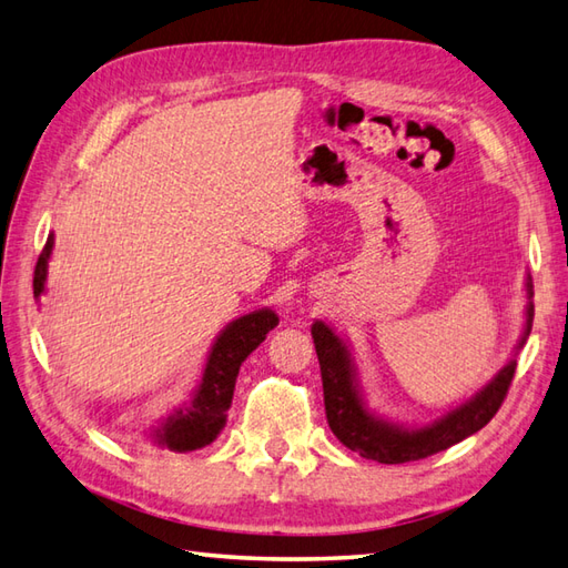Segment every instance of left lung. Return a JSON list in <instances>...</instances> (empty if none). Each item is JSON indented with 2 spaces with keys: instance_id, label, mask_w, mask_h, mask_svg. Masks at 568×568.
I'll use <instances>...</instances> for the list:
<instances>
[{
  "instance_id": "8db88e82",
  "label": "left lung",
  "mask_w": 568,
  "mask_h": 568,
  "mask_svg": "<svg viewBox=\"0 0 568 568\" xmlns=\"http://www.w3.org/2000/svg\"><path fill=\"white\" fill-rule=\"evenodd\" d=\"M525 287L527 320L515 347V357L517 352L525 347L531 332V320H535V303H531L535 291H531L529 275ZM310 332H313L315 352L320 359L322 392H325V414L332 433H335L342 446L359 453L362 458H369L384 465L428 458V455L446 450L490 424V418L505 402L507 388L513 384V376L517 369V359L513 357L490 382L483 388H477L468 402L446 410V414L430 420V424L404 426L374 414V410L366 406L357 364L352 359L347 342L322 320H315Z\"/></svg>"
}]
</instances>
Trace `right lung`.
I'll return each mask as SVG.
<instances>
[{
	"label": "right lung",
	"mask_w": 568,
	"mask_h": 568,
	"mask_svg": "<svg viewBox=\"0 0 568 568\" xmlns=\"http://www.w3.org/2000/svg\"><path fill=\"white\" fill-rule=\"evenodd\" d=\"M51 251L53 233L39 255L37 271H33V297H41L47 291ZM275 325L277 315L271 307L253 310V313L229 322L211 344L202 382L194 388L192 398L176 406L158 426H152L150 438L160 448H170L174 453L199 450L214 443L226 426V410L231 408L241 364Z\"/></svg>",
	"instance_id": "obj_1"
}]
</instances>
